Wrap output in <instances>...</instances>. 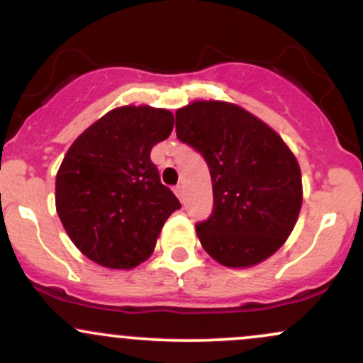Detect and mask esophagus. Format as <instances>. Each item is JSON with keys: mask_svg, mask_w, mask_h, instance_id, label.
I'll list each match as a JSON object with an SVG mask.
<instances>
[{"mask_svg": "<svg viewBox=\"0 0 363 363\" xmlns=\"http://www.w3.org/2000/svg\"><path fill=\"white\" fill-rule=\"evenodd\" d=\"M174 193H176V196H177L179 199H181V203L184 201V186L179 184V186L176 187V189H174Z\"/></svg>", "mask_w": 363, "mask_h": 363, "instance_id": "34e87169", "label": "esophagus"}]
</instances>
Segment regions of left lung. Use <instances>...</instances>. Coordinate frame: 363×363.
<instances>
[{
	"mask_svg": "<svg viewBox=\"0 0 363 363\" xmlns=\"http://www.w3.org/2000/svg\"><path fill=\"white\" fill-rule=\"evenodd\" d=\"M177 138L210 167L213 213L196 225L203 249L227 268L273 256L302 208L301 165L264 121L223 101H194L176 112Z\"/></svg>",
	"mask_w": 363,
	"mask_h": 363,
	"instance_id": "left-lung-1",
	"label": "left lung"
}]
</instances>
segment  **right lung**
<instances>
[{
	"label": "right lung",
	"instance_id": "right-lung-1",
	"mask_svg": "<svg viewBox=\"0 0 363 363\" xmlns=\"http://www.w3.org/2000/svg\"><path fill=\"white\" fill-rule=\"evenodd\" d=\"M172 128L167 109L123 106L95 121L68 148L56 174V211L90 261L133 269L152 256L165 220L181 208L150 160Z\"/></svg>",
	"mask_w": 363,
	"mask_h": 363
}]
</instances>
